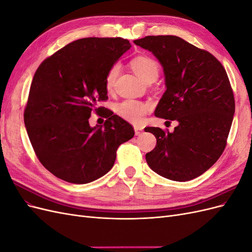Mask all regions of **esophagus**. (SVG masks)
<instances>
[{"label":"esophagus","mask_w":252,"mask_h":252,"mask_svg":"<svg viewBox=\"0 0 252 252\" xmlns=\"http://www.w3.org/2000/svg\"><path fill=\"white\" fill-rule=\"evenodd\" d=\"M134 132H135V135H140L143 132V128L139 126H134Z\"/></svg>","instance_id":"obj_1"}]
</instances>
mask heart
<instances>
[{
  "label": "heart",
  "mask_w": 252,
  "mask_h": 252,
  "mask_svg": "<svg viewBox=\"0 0 252 252\" xmlns=\"http://www.w3.org/2000/svg\"><path fill=\"white\" fill-rule=\"evenodd\" d=\"M130 65L134 72L139 75V78L144 82L156 79L158 75L159 66L155 59L148 56H138L134 57ZM120 70V64L114 63L110 66L107 73L105 77V87L108 91H110L113 86L114 82L118 77ZM149 110V105L136 100H125L117 105V112L119 116L130 123L140 124L144 120L145 114Z\"/></svg>",
  "instance_id": "heart-1"
}]
</instances>
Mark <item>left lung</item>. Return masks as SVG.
<instances>
[{"label":"left lung","instance_id":"left-lung-1","mask_svg":"<svg viewBox=\"0 0 252 252\" xmlns=\"http://www.w3.org/2000/svg\"><path fill=\"white\" fill-rule=\"evenodd\" d=\"M133 43L163 66L167 89L155 116L179 122L173 132L145 128L157 138L147 164L172 181L195 179L222 156L230 131L235 103L225 68L207 50L175 35H148Z\"/></svg>","mask_w":252,"mask_h":252}]
</instances>
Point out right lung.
<instances>
[{
    "instance_id": "1",
    "label": "right lung",
    "mask_w": 252,
    "mask_h": 252,
    "mask_svg": "<svg viewBox=\"0 0 252 252\" xmlns=\"http://www.w3.org/2000/svg\"><path fill=\"white\" fill-rule=\"evenodd\" d=\"M131 47L122 37H84L67 44L37 67L24 110L30 143L41 164L57 178L86 184L107 173L133 127L100 102L107 101L105 77ZM104 127L91 128V112Z\"/></svg>"
}]
</instances>
